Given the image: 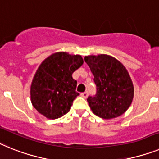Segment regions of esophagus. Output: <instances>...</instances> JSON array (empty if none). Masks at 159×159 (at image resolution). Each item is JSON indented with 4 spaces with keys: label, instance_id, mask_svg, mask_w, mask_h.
Wrapping results in <instances>:
<instances>
[{
    "label": "esophagus",
    "instance_id": "obj_1",
    "mask_svg": "<svg viewBox=\"0 0 159 159\" xmlns=\"http://www.w3.org/2000/svg\"><path fill=\"white\" fill-rule=\"evenodd\" d=\"M88 94H89V93H88L87 91H85V92H83V93H81V96L83 97V98H86L88 96Z\"/></svg>",
    "mask_w": 159,
    "mask_h": 159
}]
</instances>
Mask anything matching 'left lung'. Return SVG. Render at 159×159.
Here are the masks:
<instances>
[{
  "mask_svg": "<svg viewBox=\"0 0 159 159\" xmlns=\"http://www.w3.org/2000/svg\"><path fill=\"white\" fill-rule=\"evenodd\" d=\"M93 74L96 93L87 102L95 115L104 119L117 118L126 111L134 97V86L127 70L109 55L85 57Z\"/></svg>",
  "mask_w": 159,
  "mask_h": 159,
  "instance_id": "8db88e82",
  "label": "left lung"
}]
</instances>
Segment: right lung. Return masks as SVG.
<instances>
[{"instance_id": "add662e5", "label": "right lung", "mask_w": 159, "mask_h": 159, "mask_svg": "<svg viewBox=\"0 0 159 159\" xmlns=\"http://www.w3.org/2000/svg\"><path fill=\"white\" fill-rule=\"evenodd\" d=\"M83 64L80 55L56 53L47 57L36 72L31 85L34 108L49 119L61 118L69 112L79 93L72 74Z\"/></svg>"}]
</instances>
